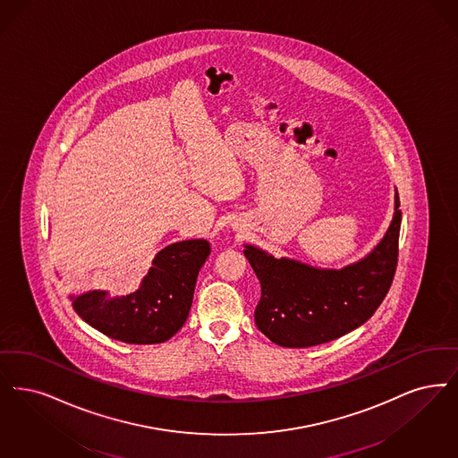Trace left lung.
Segmentation results:
<instances>
[{"label": "left lung", "mask_w": 458, "mask_h": 458, "mask_svg": "<svg viewBox=\"0 0 458 458\" xmlns=\"http://www.w3.org/2000/svg\"><path fill=\"white\" fill-rule=\"evenodd\" d=\"M401 201L395 189L394 216L380 242L363 259L341 269L276 259L245 243L260 283L256 326L277 346L310 348L358 329L384 301L397 266Z\"/></svg>", "instance_id": "1"}]
</instances>
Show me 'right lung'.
I'll list each match as a JSON object with an SVG mask.
<instances>
[{
    "label": "right lung",
    "instance_id": "add662e5",
    "mask_svg": "<svg viewBox=\"0 0 458 458\" xmlns=\"http://www.w3.org/2000/svg\"><path fill=\"white\" fill-rule=\"evenodd\" d=\"M211 254L204 238L162 249L140 288L124 296L106 290L70 294L74 311L93 329L128 344H158L182 329L202 264Z\"/></svg>",
    "mask_w": 458,
    "mask_h": 458
}]
</instances>
